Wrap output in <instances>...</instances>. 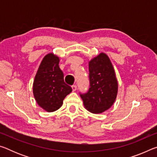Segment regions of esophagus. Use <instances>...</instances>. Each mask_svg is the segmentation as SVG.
Masks as SVG:
<instances>
[{
	"mask_svg": "<svg viewBox=\"0 0 157 157\" xmlns=\"http://www.w3.org/2000/svg\"><path fill=\"white\" fill-rule=\"evenodd\" d=\"M72 89H73V91H76V89H77V86H76V85H73V86H72Z\"/></svg>",
	"mask_w": 157,
	"mask_h": 157,
	"instance_id": "obj_1",
	"label": "esophagus"
}]
</instances>
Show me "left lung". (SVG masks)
<instances>
[{
    "label": "left lung",
    "instance_id": "8db88e82",
    "mask_svg": "<svg viewBox=\"0 0 157 157\" xmlns=\"http://www.w3.org/2000/svg\"><path fill=\"white\" fill-rule=\"evenodd\" d=\"M90 88L80 94L85 108L90 112L100 113L107 110L115 102L118 82L109 58L100 53L89 62Z\"/></svg>",
    "mask_w": 157,
    "mask_h": 157
}]
</instances>
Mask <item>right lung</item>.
<instances>
[{"label":"right lung","mask_w":157,"mask_h":157,"mask_svg":"<svg viewBox=\"0 0 157 157\" xmlns=\"http://www.w3.org/2000/svg\"><path fill=\"white\" fill-rule=\"evenodd\" d=\"M59 59L52 53L44 57L34 78L33 94L41 108L48 112L57 110L72 88L63 80V73L59 66Z\"/></svg>","instance_id":"right-lung-1"}]
</instances>
